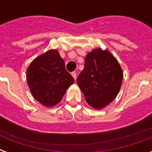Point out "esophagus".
Segmentation results:
<instances>
[{
	"mask_svg": "<svg viewBox=\"0 0 152 152\" xmlns=\"http://www.w3.org/2000/svg\"><path fill=\"white\" fill-rule=\"evenodd\" d=\"M72 77L74 78V80H76V73L75 72H72Z\"/></svg>",
	"mask_w": 152,
	"mask_h": 152,
	"instance_id": "1",
	"label": "esophagus"
}]
</instances>
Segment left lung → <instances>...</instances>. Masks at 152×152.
Here are the masks:
<instances>
[{
	"label": "left lung",
	"mask_w": 152,
	"mask_h": 152,
	"mask_svg": "<svg viewBox=\"0 0 152 152\" xmlns=\"http://www.w3.org/2000/svg\"><path fill=\"white\" fill-rule=\"evenodd\" d=\"M122 80V69L117 58L101 48L87 54L84 69L77 77L86 102L96 110L106 107L117 97Z\"/></svg>",
	"instance_id": "1"
}]
</instances>
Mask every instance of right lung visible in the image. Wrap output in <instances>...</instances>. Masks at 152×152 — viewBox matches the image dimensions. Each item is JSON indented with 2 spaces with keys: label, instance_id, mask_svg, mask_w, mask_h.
<instances>
[{
  "label": "right lung",
  "instance_id": "right-lung-1",
  "mask_svg": "<svg viewBox=\"0 0 152 152\" xmlns=\"http://www.w3.org/2000/svg\"><path fill=\"white\" fill-rule=\"evenodd\" d=\"M27 81L32 95L46 107L59 103L74 83L57 50H49L34 58L27 69Z\"/></svg>",
  "mask_w": 152,
  "mask_h": 152
}]
</instances>
